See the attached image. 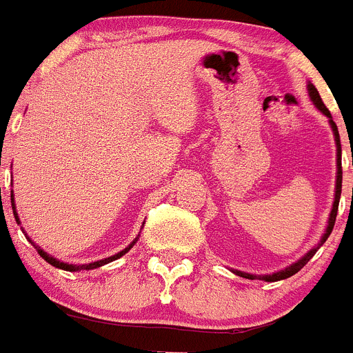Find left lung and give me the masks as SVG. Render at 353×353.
I'll list each match as a JSON object with an SVG mask.
<instances>
[{
  "mask_svg": "<svg viewBox=\"0 0 353 353\" xmlns=\"http://www.w3.org/2000/svg\"><path fill=\"white\" fill-rule=\"evenodd\" d=\"M309 96H311V99L314 101V105L318 108H320L321 112L325 114V116L330 119V126H332V130H334V135H336V144H337V180H336V198H334V205H332V212H330V218H328V227H327V232H325V236L321 237V243L318 246H314V248L309 252V254L303 255L298 263L291 264L289 268H285V270L282 271H276V273H273V275H263V276H259V275H250V273H243V271H234V273H237L239 276H245V279H250V280H266V282H275V280H284V279H289V276H293L294 273H298V271L302 270L303 266H305L309 261L312 259V255L318 252V248H320L321 245H323L325 241H327V237L330 236V232H332L334 228V223H336V216H337V207H339V198H341V182H343V170H341V143H339V132H337V126L336 123L332 121V116H330V110H328L327 107H325L323 103V99H321L320 92H318V89H316L312 83H309ZM353 164V162H352Z\"/></svg>",
  "mask_w": 353,
  "mask_h": 353,
  "instance_id": "1",
  "label": "left lung"
}]
</instances>
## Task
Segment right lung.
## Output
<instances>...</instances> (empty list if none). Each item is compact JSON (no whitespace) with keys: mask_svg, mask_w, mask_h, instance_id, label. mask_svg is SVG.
Instances as JSON below:
<instances>
[{"mask_svg":"<svg viewBox=\"0 0 353 353\" xmlns=\"http://www.w3.org/2000/svg\"><path fill=\"white\" fill-rule=\"evenodd\" d=\"M10 200H14V198L10 196ZM12 209H14V216H16V221H19V218H17V214H16V207H14V203H12ZM135 243V241H134ZM134 243H132L128 248H125L123 252H119V254L112 255V257H108V259H101V261H96V263H89V264H65V263H60V261H57L55 257H51V255H48L44 250H41L39 246H35L32 243L33 246H35V250L39 252V255H41L46 263H50L51 266H55V268H60V270H65V271H80V270H94V268H99V266H103V264H108V263H112V261H116V259H119L121 255H125L128 250L134 246Z\"/></svg>","mask_w":353,"mask_h":353,"instance_id":"1","label":"right lung"}]
</instances>
